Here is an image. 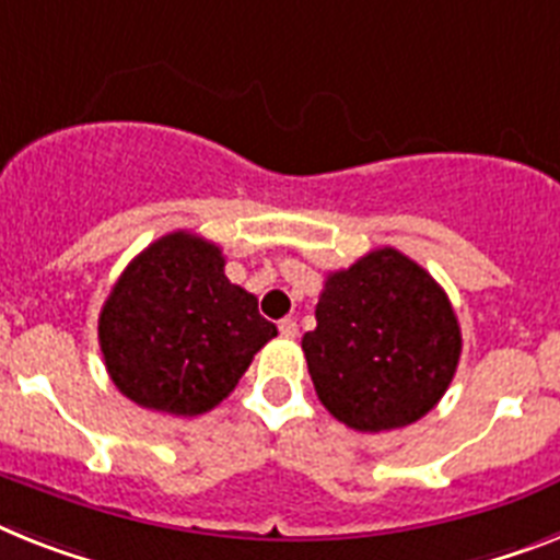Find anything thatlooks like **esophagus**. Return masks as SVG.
Returning a JSON list of instances; mask_svg holds the SVG:
<instances>
[{"instance_id": "34e87169", "label": "esophagus", "mask_w": 560, "mask_h": 560, "mask_svg": "<svg viewBox=\"0 0 560 560\" xmlns=\"http://www.w3.org/2000/svg\"><path fill=\"white\" fill-rule=\"evenodd\" d=\"M277 329H280V335L285 337V340H294V337L300 335L298 329V320H291V317H285V320L277 323Z\"/></svg>"}]
</instances>
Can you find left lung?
I'll list each match as a JSON object with an SVG mask.
<instances>
[{
  "mask_svg": "<svg viewBox=\"0 0 560 560\" xmlns=\"http://www.w3.org/2000/svg\"><path fill=\"white\" fill-rule=\"evenodd\" d=\"M303 335L320 404L358 432H389L432 412L460 360L446 291L397 248H374L320 291Z\"/></svg>",
  "mask_w": 560,
  "mask_h": 560,
  "instance_id": "1",
  "label": "left lung"
}]
</instances>
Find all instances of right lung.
Wrapping results in <instances>:
<instances>
[{
	"instance_id": "add662e5",
	"label": "right lung",
	"mask_w": 560,
	"mask_h": 560,
	"mask_svg": "<svg viewBox=\"0 0 560 560\" xmlns=\"http://www.w3.org/2000/svg\"><path fill=\"white\" fill-rule=\"evenodd\" d=\"M277 337L257 298L225 277L220 246L174 231L137 254L100 312L110 381L137 406L194 418L234 392Z\"/></svg>"
}]
</instances>
